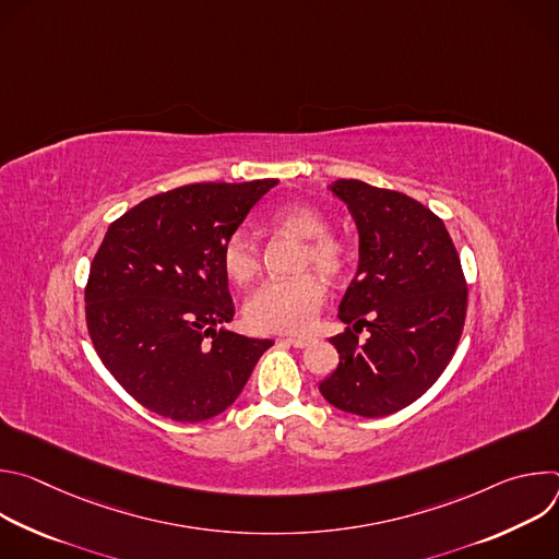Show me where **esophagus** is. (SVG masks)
<instances>
[{
  "label": "esophagus",
  "mask_w": 559,
  "mask_h": 559,
  "mask_svg": "<svg viewBox=\"0 0 559 559\" xmlns=\"http://www.w3.org/2000/svg\"><path fill=\"white\" fill-rule=\"evenodd\" d=\"M285 343H289V345L296 347V349H302V347H307V345L311 343V338H305V336H289V338H285Z\"/></svg>",
  "instance_id": "esophagus-1"
}]
</instances>
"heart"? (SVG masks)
Segmentation results:
<instances>
[{"instance_id":"obj_1","label":"heart","mask_w":559,"mask_h":559,"mask_svg":"<svg viewBox=\"0 0 559 559\" xmlns=\"http://www.w3.org/2000/svg\"><path fill=\"white\" fill-rule=\"evenodd\" d=\"M274 225L300 238L298 270L313 267L330 278L345 274L349 248L330 234L328 216L311 205L294 203L274 214ZM221 265L236 285H250L261 272V252L248 229H234L221 248ZM325 302V285L311 272L263 283L243 307L246 323L254 332H305Z\"/></svg>"}]
</instances>
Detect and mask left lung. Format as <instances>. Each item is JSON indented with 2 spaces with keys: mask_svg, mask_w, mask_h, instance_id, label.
Returning a JSON list of instances; mask_svg holds the SVG:
<instances>
[{
  "mask_svg": "<svg viewBox=\"0 0 559 559\" xmlns=\"http://www.w3.org/2000/svg\"><path fill=\"white\" fill-rule=\"evenodd\" d=\"M358 229V270L338 318L347 328L330 338L338 367L318 389L341 412L380 418L405 409L449 365L466 316V283L451 236L416 199L358 179L328 186Z\"/></svg>",
  "mask_w": 559,
  "mask_h": 559,
  "instance_id": "obj_1",
  "label": "left lung"
}]
</instances>
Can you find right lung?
<instances>
[{
	"mask_svg": "<svg viewBox=\"0 0 559 559\" xmlns=\"http://www.w3.org/2000/svg\"><path fill=\"white\" fill-rule=\"evenodd\" d=\"M276 183L183 186L108 227L86 285L88 332L108 371L150 412L177 423L218 416L274 345L225 328L234 302L221 248Z\"/></svg>",
	"mask_w": 559,
	"mask_h": 559,
	"instance_id": "1",
	"label": "right lung"
}]
</instances>
